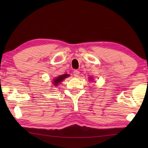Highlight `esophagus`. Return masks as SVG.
Here are the masks:
<instances>
[{"mask_svg": "<svg viewBox=\"0 0 148 148\" xmlns=\"http://www.w3.org/2000/svg\"><path fill=\"white\" fill-rule=\"evenodd\" d=\"M73 74H74V76L75 77H77L78 76H79V71H78V70H75L74 71V72H73Z\"/></svg>", "mask_w": 148, "mask_h": 148, "instance_id": "1", "label": "esophagus"}]
</instances>
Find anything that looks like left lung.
Returning <instances> with one entry per match:
<instances>
[{
    "label": "left lung",
    "instance_id": "8db88e82",
    "mask_svg": "<svg viewBox=\"0 0 148 148\" xmlns=\"http://www.w3.org/2000/svg\"><path fill=\"white\" fill-rule=\"evenodd\" d=\"M90 78H91V77H90Z\"/></svg>",
    "mask_w": 148,
    "mask_h": 148
}]
</instances>
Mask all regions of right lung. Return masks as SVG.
Returning a JSON list of instances; mask_svg holds the SVG:
<instances>
[{
	"instance_id": "add662e5",
	"label": "right lung",
	"mask_w": 148,
	"mask_h": 148,
	"mask_svg": "<svg viewBox=\"0 0 148 148\" xmlns=\"http://www.w3.org/2000/svg\"><path fill=\"white\" fill-rule=\"evenodd\" d=\"M69 76V75L67 74H63V75H60V76H58V77H55V79H53V85H55V86H56L58 85L59 83H60V82L64 80V79H65L66 77H67Z\"/></svg>"
}]
</instances>
